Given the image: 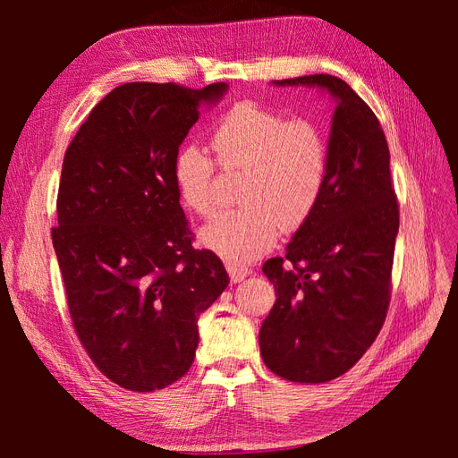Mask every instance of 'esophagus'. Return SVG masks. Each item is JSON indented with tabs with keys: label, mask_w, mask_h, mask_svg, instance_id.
Instances as JSON below:
<instances>
[{
	"label": "esophagus",
	"mask_w": 458,
	"mask_h": 458,
	"mask_svg": "<svg viewBox=\"0 0 458 458\" xmlns=\"http://www.w3.org/2000/svg\"><path fill=\"white\" fill-rule=\"evenodd\" d=\"M227 273L231 276V283H242L248 275L252 273L250 267L246 266H237V263H227Z\"/></svg>",
	"instance_id": "obj_1"
}]
</instances>
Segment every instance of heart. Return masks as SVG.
<instances>
[{
  "label": "heart",
  "mask_w": 458,
  "mask_h": 458,
  "mask_svg": "<svg viewBox=\"0 0 458 458\" xmlns=\"http://www.w3.org/2000/svg\"><path fill=\"white\" fill-rule=\"evenodd\" d=\"M212 143L225 168H242L239 212L219 214L199 233L206 250L229 263L250 261L271 250L286 227L306 221L328 177V145L321 128L306 118L288 120L254 101L233 105L216 123ZM174 183L187 210L212 214L216 206V165L206 150L187 143L175 152Z\"/></svg>",
  "instance_id": "heart-1"
}]
</instances>
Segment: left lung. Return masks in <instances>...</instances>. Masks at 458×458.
<instances>
[{
    "instance_id": "left-lung-1",
    "label": "left lung",
    "mask_w": 458,
    "mask_h": 458,
    "mask_svg": "<svg viewBox=\"0 0 458 458\" xmlns=\"http://www.w3.org/2000/svg\"><path fill=\"white\" fill-rule=\"evenodd\" d=\"M273 86L317 88L336 103L321 200L286 256L263 263L276 300L259 328L263 363L276 377L321 384L348 372L384 325L399 231L390 148L378 118L344 80L311 74Z\"/></svg>"
}]
</instances>
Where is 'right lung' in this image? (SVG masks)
Instances as JSON below:
<instances>
[{"mask_svg": "<svg viewBox=\"0 0 458 458\" xmlns=\"http://www.w3.org/2000/svg\"><path fill=\"white\" fill-rule=\"evenodd\" d=\"M227 89L123 84L66 148L51 237L68 311L97 369L131 392L183 377L199 317L229 284L221 259L191 246L172 174L200 110Z\"/></svg>", "mask_w": 458, "mask_h": 458, "instance_id": "add662e5", "label": "right lung"}]
</instances>
